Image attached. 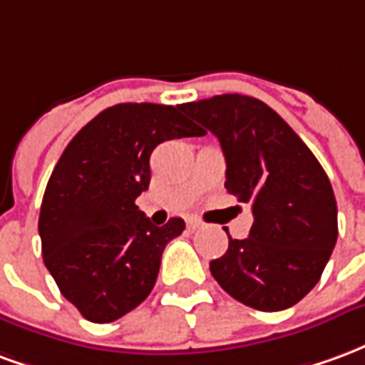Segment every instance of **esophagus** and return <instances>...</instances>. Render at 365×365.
<instances>
[{
	"label": "esophagus",
	"instance_id": "1",
	"mask_svg": "<svg viewBox=\"0 0 365 365\" xmlns=\"http://www.w3.org/2000/svg\"><path fill=\"white\" fill-rule=\"evenodd\" d=\"M201 227H203V222L201 221H193V219L187 221V230H191V232H195V230H199Z\"/></svg>",
	"mask_w": 365,
	"mask_h": 365
}]
</instances>
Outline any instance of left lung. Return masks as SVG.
<instances>
[{"label":"left lung","instance_id":"1","mask_svg":"<svg viewBox=\"0 0 365 365\" xmlns=\"http://www.w3.org/2000/svg\"><path fill=\"white\" fill-rule=\"evenodd\" d=\"M211 130L227 160L225 187L252 205L245 240L209 268L240 303L274 313L313 289L338 237V211L329 175L295 130L256 97L225 93L180 105Z\"/></svg>","mask_w":365,"mask_h":365}]
</instances>
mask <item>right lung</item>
Here are the masks:
<instances>
[{
	"label": "right lung",
	"mask_w": 365,
	"mask_h": 365,
	"mask_svg": "<svg viewBox=\"0 0 365 365\" xmlns=\"http://www.w3.org/2000/svg\"><path fill=\"white\" fill-rule=\"evenodd\" d=\"M201 135L180 105L119 103L62 152L46 183L38 235L44 266L88 321H117L150 295L162 252L185 222L174 217L156 227L135 199L148 190L160 143Z\"/></svg>",
	"instance_id": "obj_1"
}]
</instances>
